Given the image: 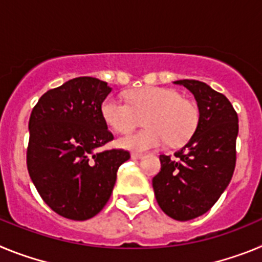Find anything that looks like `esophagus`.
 Listing matches in <instances>:
<instances>
[{
  "label": "esophagus",
  "mask_w": 262,
  "mask_h": 262,
  "mask_svg": "<svg viewBox=\"0 0 262 262\" xmlns=\"http://www.w3.org/2000/svg\"><path fill=\"white\" fill-rule=\"evenodd\" d=\"M143 157V154H139V152H133L131 154V159L134 160H139V159H142Z\"/></svg>",
  "instance_id": "esophagus-1"
}]
</instances>
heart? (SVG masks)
Returning <instances> with one entry per match:
<instances>
[{
	"mask_svg": "<svg viewBox=\"0 0 262 262\" xmlns=\"http://www.w3.org/2000/svg\"><path fill=\"white\" fill-rule=\"evenodd\" d=\"M101 115L115 133L128 134L144 117V129L118 140V145L131 151H148L169 142L186 143L195 133L200 111L195 103L182 98L168 88H143L128 94V103L118 97H107L101 103Z\"/></svg>",
	"mask_w": 262,
	"mask_h": 262,
	"instance_id": "obj_1",
	"label": "heart"
}]
</instances>
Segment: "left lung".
Listing matches in <instances>:
<instances>
[{"mask_svg": "<svg viewBox=\"0 0 262 262\" xmlns=\"http://www.w3.org/2000/svg\"><path fill=\"white\" fill-rule=\"evenodd\" d=\"M193 93L200 110L195 133L176 157L160 156L161 170L152 180L160 209L176 221L209 211L232 178L239 119L226 96L205 82L178 80Z\"/></svg>", "mask_w": 262, "mask_h": 262, "instance_id": "obj_1", "label": "left lung"}]
</instances>
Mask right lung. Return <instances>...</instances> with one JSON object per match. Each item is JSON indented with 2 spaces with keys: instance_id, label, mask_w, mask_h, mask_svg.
Segmentation results:
<instances>
[{
  "instance_id": "add662e5",
  "label": "right lung",
  "mask_w": 262,
  "mask_h": 262,
  "mask_svg": "<svg viewBox=\"0 0 262 262\" xmlns=\"http://www.w3.org/2000/svg\"><path fill=\"white\" fill-rule=\"evenodd\" d=\"M110 92L98 78H72L43 94L30 115L29 174L43 201L67 219L98 214L129 159L123 149L98 151L114 139L101 115Z\"/></svg>"
}]
</instances>
